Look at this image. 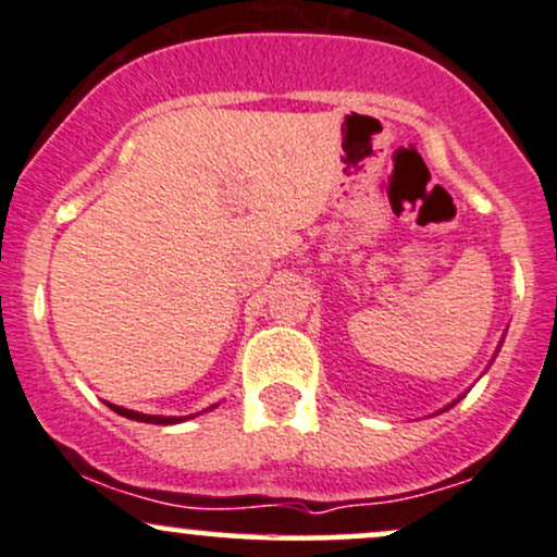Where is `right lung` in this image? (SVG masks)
Returning <instances> with one entry per match:
<instances>
[{"label": "right lung", "mask_w": 557, "mask_h": 557, "mask_svg": "<svg viewBox=\"0 0 557 557\" xmlns=\"http://www.w3.org/2000/svg\"><path fill=\"white\" fill-rule=\"evenodd\" d=\"M111 409L116 411V414L127 417V420H135V422H150V424H176L182 422L185 417H159V414H140V411H133V409H124V407H116V404H109Z\"/></svg>", "instance_id": "obj_1"}]
</instances>
